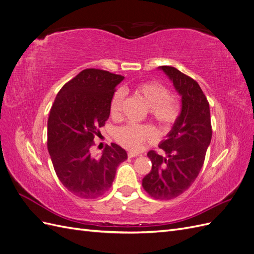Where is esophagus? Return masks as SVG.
<instances>
[{
    "mask_svg": "<svg viewBox=\"0 0 254 254\" xmlns=\"http://www.w3.org/2000/svg\"><path fill=\"white\" fill-rule=\"evenodd\" d=\"M139 156V153H136V152H133V151H129L128 152V157L129 158H134V157H137Z\"/></svg>",
    "mask_w": 254,
    "mask_h": 254,
    "instance_id": "1",
    "label": "esophagus"
}]
</instances>
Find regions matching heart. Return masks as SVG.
<instances>
[{
    "label": "heart",
    "instance_id": "b5f03b06",
    "mask_svg": "<svg viewBox=\"0 0 254 254\" xmlns=\"http://www.w3.org/2000/svg\"><path fill=\"white\" fill-rule=\"evenodd\" d=\"M135 94L149 107V113L160 125L170 127L178 119L180 104L175 96L171 95L167 88L158 81L144 82L135 88ZM124 94L117 91L110 102L111 117H118ZM155 130L150 126L129 124L115 130L114 136L124 147L137 150L146 141L155 139Z\"/></svg>",
    "mask_w": 254,
    "mask_h": 254
}]
</instances>
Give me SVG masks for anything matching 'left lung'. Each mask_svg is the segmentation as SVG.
Returning <instances> with one entry per match:
<instances>
[{"label": "left lung", "instance_id": "8db88e82", "mask_svg": "<svg viewBox=\"0 0 254 254\" xmlns=\"http://www.w3.org/2000/svg\"><path fill=\"white\" fill-rule=\"evenodd\" d=\"M163 71L181 96V111L166 139L159 144L165 157L150 150L151 171L142 186L156 199L168 200L181 195L195 181L212 139L210 105L196 80L174 66Z\"/></svg>", "mask_w": 254, "mask_h": 254}]
</instances>
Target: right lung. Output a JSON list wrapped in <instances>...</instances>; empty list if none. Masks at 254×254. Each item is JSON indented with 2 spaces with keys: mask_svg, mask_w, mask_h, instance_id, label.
Masks as SVG:
<instances>
[{
  "mask_svg": "<svg viewBox=\"0 0 254 254\" xmlns=\"http://www.w3.org/2000/svg\"><path fill=\"white\" fill-rule=\"evenodd\" d=\"M124 76L87 68L61 88L48 121V149L64 187L80 198L92 199L108 190L120 163L127 159L121 146L111 143L99 159L90 148L99 127L110 115L114 89Z\"/></svg>",
  "mask_w": 254,
  "mask_h": 254,
  "instance_id": "1",
  "label": "right lung"
}]
</instances>
